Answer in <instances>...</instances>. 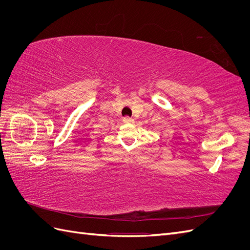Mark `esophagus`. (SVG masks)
<instances>
[{"label":"esophagus","instance_id":"obj_1","mask_svg":"<svg viewBox=\"0 0 250 250\" xmlns=\"http://www.w3.org/2000/svg\"><path fill=\"white\" fill-rule=\"evenodd\" d=\"M133 122H134V120L131 119V118H129V117H124V118H123V123H125V124L133 123Z\"/></svg>","mask_w":250,"mask_h":250}]
</instances>
